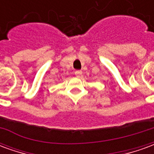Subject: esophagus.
Instances as JSON below:
<instances>
[{"mask_svg":"<svg viewBox=\"0 0 154 154\" xmlns=\"http://www.w3.org/2000/svg\"><path fill=\"white\" fill-rule=\"evenodd\" d=\"M82 72L81 70H77L75 72V75H76L77 77H80V76H82Z\"/></svg>","mask_w":154,"mask_h":154,"instance_id":"1","label":"esophagus"}]
</instances>
